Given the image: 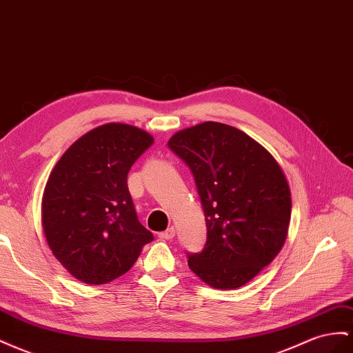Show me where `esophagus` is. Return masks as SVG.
Returning <instances> with one entry per match:
<instances>
[{
	"label": "esophagus",
	"instance_id": "34e87169",
	"mask_svg": "<svg viewBox=\"0 0 353 353\" xmlns=\"http://www.w3.org/2000/svg\"><path fill=\"white\" fill-rule=\"evenodd\" d=\"M161 239H166V241H169V239H172V237L175 236V227H169L168 230H165V232H161L160 234H159Z\"/></svg>",
	"mask_w": 353,
	"mask_h": 353
}]
</instances>
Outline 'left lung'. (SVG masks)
<instances>
[{
    "instance_id": "obj_1",
    "label": "left lung",
    "mask_w": 353,
    "mask_h": 353,
    "mask_svg": "<svg viewBox=\"0 0 353 353\" xmlns=\"http://www.w3.org/2000/svg\"><path fill=\"white\" fill-rule=\"evenodd\" d=\"M168 145L192 169L206 218L205 248L188 255V268L212 288H241L287 239L292 208L287 176L260 142L224 123L179 130Z\"/></svg>"
}]
</instances>
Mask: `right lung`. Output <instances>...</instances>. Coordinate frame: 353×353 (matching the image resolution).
I'll return each mask as SVG.
<instances>
[{
  "mask_svg": "<svg viewBox=\"0 0 353 353\" xmlns=\"http://www.w3.org/2000/svg\"><path fill=\"white\" fill-rule=\"evenodd\" d=\"M153 142L137 126L107 123L84 133L54 165L41 223L52 254L75 279L88 285L117 279L153 241L128 190L132 165Z\"/></svg>",
  "mask_w": 353,
  "mask_h": 353,
  "instance_id": "1",
  "label": "right lung"
}]
</instances>
